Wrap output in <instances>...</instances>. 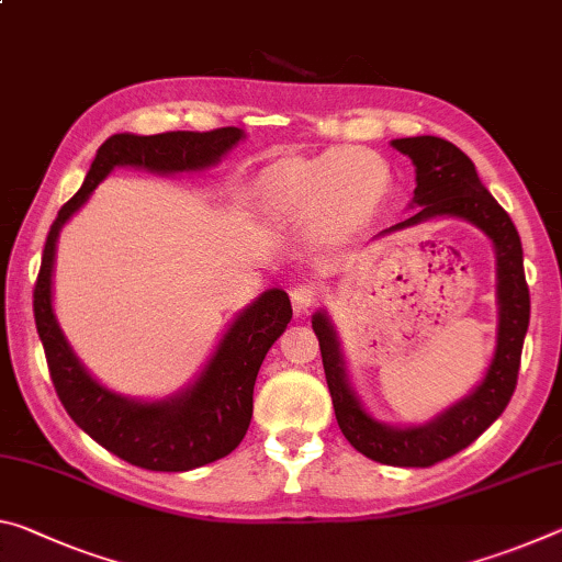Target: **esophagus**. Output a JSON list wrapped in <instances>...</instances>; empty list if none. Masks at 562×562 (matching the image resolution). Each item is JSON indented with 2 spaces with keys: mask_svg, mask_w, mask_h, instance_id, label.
Returning a JSON list of instances; mask_svg holds the SVG:
<instances>
[{
  "mask_svg": "<svg viewBox=\"0 0 562 562\" xmlns=\"http://www.w3.org/2000/svg\"><path fill=\"white\" fill-rule=\"evenodd\" d=\"M315 297H317V292H315V288L310 282H300V284H295V288L290 290V300H292V310H295L297 315H302V313H307L310 307H313V302H315Z\"/></svg>",
  "mask_w": 562,
  "mask_h": 562,
  "instance_id": "34e87169",
  "label": "esophagus"
}]
</instances>
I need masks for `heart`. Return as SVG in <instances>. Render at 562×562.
<instances>
[{
	"label": "heart",
	"instance_id": "1",
	"mask_svg": "<svg viewBox=\"0 0 562 562\" xmlns=\"http://www.w3.org/2000/svg\"><path fill=\"white\" fill-rule=\"evenodd\" d=\"M387 187L390 169L378 153L340 147L274 172L262 187V202L280 220L319 217L333 229H355L375 215Z\"/></svg>",
	"mask_w": 562,
	"mask_h": 562
}]
</instances>
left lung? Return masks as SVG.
<instances>
[{"label": "left lung", "mask_w": 562, "mask_h": 562, "mask_svg": "<svg viewBox=\"0 0 562 562\" xmlns=\"http://www.w3.org/2000/svg\"><path fill=\"white\" fill-rule=\"evenodd\" d=\"M397 153L415 165V192L409 200L413 215L382 229L378 237L417 227L440 217H458L477 227L495 249V302L497 337L495 352L483 380L458 403L445 407L423 425H390L372 417L355 393L345 368V355L325 310L313 315V329L323 352L325 378L337 425L350 445L364 458L395 468H430L475 442L510 403L518 385L520 355L530 323V292L522 270V245L513 220L485 190L473 159L442 137L393 139Z\"/></svg>", "instance_id": "1"}]
</instances>
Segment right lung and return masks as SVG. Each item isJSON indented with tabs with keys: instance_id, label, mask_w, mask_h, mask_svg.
Listing matches in <instances>:
<instances>
[{
	"instance_id": "1",
	"label": "right lung",
	"mask_w": 562,
	"mask_h": 562,
	"mask_svg": "<svg viewBox=\"0 0 562 562\" xmlns=\"http://www.w3.org/2000/svg\"><path fill=\"white\" fill-rule=\"evenodd\" d=\"M245 132H165V135H112L97 149L82 187L59 210L42 252L34 284V323L47 355L49 375L69 417L104 450L157 473H184L215 462L243 442L252 420V390L265 355L284 333L292 305L280 288L265 290L239 310L212 358L190 385L159 400L120 395L102 385L61 333L52 302V274L61 227L89 200L114 167H137L157 175L202 172L215 167Z\"/></svg>"
}]
</instances>
